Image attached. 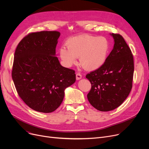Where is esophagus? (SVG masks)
I'll return each instance as SVG.
<instances>
[{
  "mask_svg": "<svg viewBox=\"0 0 149 149\" xmlns=\"http://www.w3.org/2000/svg\"><path fill=\"white\" fill-rule=\"evenodd\" d=\"M82 78V75L80 73H77L76 74V79L77 80H80Z\"/></svg>",
  "mask_w": 149,
  "mask_h": 149,
  "instance_id": "obj_1",
  "label": "esophagus"
}]
</instances>
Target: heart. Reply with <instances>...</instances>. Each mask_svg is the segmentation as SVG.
<instances>
[{
  "label": "heart",
  "instance_id": "obj_1",
  "mask_svg": "<svg viewBox=\"0 0 149 149\" xmlns=\"http://www.w3.org/2000/svg\"><path fill=\"white\" fill-rule=\"evenodd\" d=\"M67 48L62 46L59 56L63 64L71 66L80 57L81 65L89 70H96L105 63L109 49V43L103 36L84 34L70 38L66 43Z\"/></svg>",
  "mask_w": 149,
  "mask_h": 149
}]
</instances>
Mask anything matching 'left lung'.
I'll use <instances>...</instances> for the list:
<instances>
[{
  "label": "left lung",
  "mask_w": 149,
  "mask_h": 149,
  "mask_svg": "<svg viewBox=\"0 0 149 149\" xmlns=\"http://www.w3.org/2000/svg\"><path fill=\"white\" fill-rule=\"evenodd\" d=\"M113 48L103 65L86 76L91 83L87 95L89 102L97 110L112 111L120 106L129 95L134 72L132 51L119 34H111Z\"/></svg>",
  "instance_id": "8db88e82"
}]
</instances>
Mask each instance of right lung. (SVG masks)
<instances>
[{
    "instance_id": "add662e5",
    "label": "right lung",
    "mask_w": 149,
    "mask_h": 149,
    "mask_svg": "<svg viewBox=\"0 0 149 149\" xmlns=\"http://www.w3.org/2000/svg\"><path fill=\"white\" fill-rule=\"evenodd\" d=\"M60 33H31L14 53L12 78L19 97L33 110L52 112L60 106L65 89L75 83V70L62 66L56 56Z\"/></svg>"
}]
</instances>
